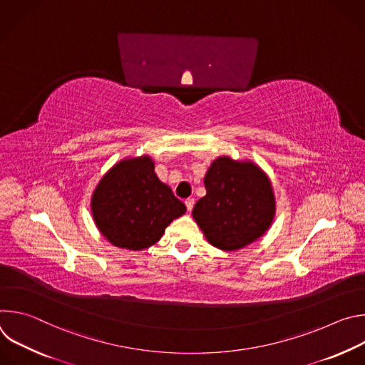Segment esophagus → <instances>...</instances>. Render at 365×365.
Masks as SVG:
<instances>
[{"mask_svg": "<svg viewBox=\"0 0 365 365\" xmlns=\"http://www.w3.org/2000/svg\"><path fill=\"white\" fill-rule=\"evenodd\" d=\"M185 205H186V207H187V211L190 212V211H192V207H193V205H195V199H193V197L186 199V200H185Z\"/></svg>", "mask_w": 365, "mask_h": 365, "instance_id": "1", "label": "esophagus"}]
</instances>
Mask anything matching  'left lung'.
I'll return each instance as SVG.
<instances>
[{
    "label": "left lung",
    "mask_w": 365,
    "mask_h": 365,
    "mask_svg": "<svg viewBox=\"0 0 365 365\" xmlns=\"http://www.w3.org/2000/svg\"><path fill=\"white\" fill-rule=\"evenodd\" d=\"M206 195L192 217L205 238L222 251L241 250L273 224L276 197L267 173L251 160L220 155L203 178Z\"/></svg>",
    "instance_id": "obj_1"
}]
</instances>
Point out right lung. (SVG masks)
<instances>
[{
	"label": "right lung",
	"mask_w": 365,
	"mask_h": 365,
	"mask_svg": "<svg viewBox=\"0 0 365 365\" xmlns=\"http://www.w3.org/2000/svg\"><path fill=\"white\" fill-rule=\"evenodd\" d=\"M99 232L113 245L141 251L158 242L186 206L154 172L148 154L127 158L101 178L91 196Z\"/></svg>",
	"instance_id": "1"
}]
</instances>
